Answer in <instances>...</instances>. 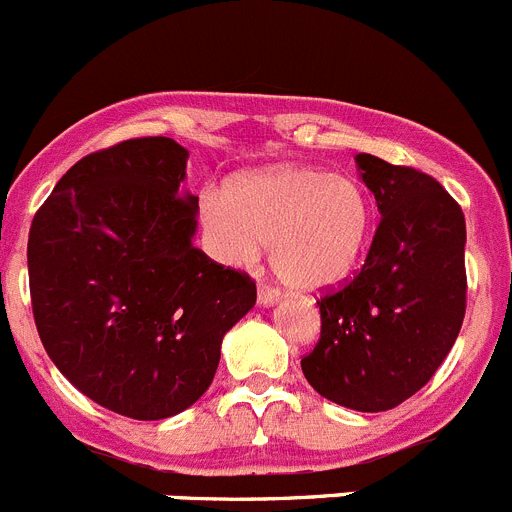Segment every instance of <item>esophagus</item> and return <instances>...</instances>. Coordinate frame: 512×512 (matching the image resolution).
I'll return each mask as SVG.
<instances>
[{
  "label": "esophagus",
  "mask_w": 512,
  "mask_h": 512,
  "mask_svg": "<svg viewBox=\"0 0 512 512\" xmlns=\"http://www.w3.org/2000/svg\"><path fill=\"white\" fill-rule=\"evenodd\" d=\"M278 300V290L275 288H267V285H260V290H257V303L260 305H272Z\"/></svg>",
  "instance_id": "esophagus-1"
}]
</instances>
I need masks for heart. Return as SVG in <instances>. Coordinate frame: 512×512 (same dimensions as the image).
<instances>
[{"label":"heart","instance_id":"heart-1","mask_svg":"<svg viewBox=\"0 0 512 512\" xmlns=\"http://www.w3.org/2000/svg\"><path fill=\"white\" fill-rule=\"evenodd\" d=\"M214 255L232 265L255 262L262 247L283 283L323 290L346 280L374 232V204L356 179L318 166H275L209 186L199 197Z\"/></svg>","mask_w":512,"mask_h":512}]
</instances>
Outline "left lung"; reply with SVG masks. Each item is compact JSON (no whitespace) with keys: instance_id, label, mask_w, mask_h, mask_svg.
Instances as JSON below:
<instances>
[{"instance_id":"obj_1","label":"left lung","mask_w":512,"mask_h":512,"mask_svg":"<svg viewBox=\"0 0 512 512\" xmlns=\"http://www.w3.org/2000/svg\"><path fill=\"white\" fill-rule=\"evenodd\" d=\"M381 219L356 278L318 300L321 338L300 366L326 399L386 412L455 346L467 308L465 214L437 179L356 154Z\"/></svg>"}]
</instances>
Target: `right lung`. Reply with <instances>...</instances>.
Returning <instances> with one entry per match:
<instances>
[{"mask_svg": "<svg viewBox=\"0 0 512 512\" xmlns=\"http://www.w3.org/2000/svg\"><path fill=\"white\" fill-rule=\"evenodd\" d=\"M186 148L128 138L83 156L27 242L35 326L52 364L100 407L166 419L214 379L222 338L255 305L247 272L191 245Z\"/></svg>", "mask_w": 512, "mask_h": 512, "instance_id": "add662e5", "label": "right lung"}]
</instances>
